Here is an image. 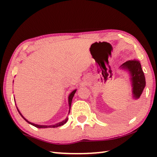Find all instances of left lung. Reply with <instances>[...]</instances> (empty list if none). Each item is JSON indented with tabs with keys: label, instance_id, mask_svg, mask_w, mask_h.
<instances>
[{
	"label": "left lung",
	"instance_id": "8db88e82",
	"mask_svg": "<svg viewBox=\"0 0 157 157\" xmlns=\"http://www.w3.org/2000/svg\"><path fill=\"white\" fill-rule=\"evenodd\" d=\"M121 69L127 71L130 75L132 98L139 99L145 86V78L139 60H129L120 66Z\"/></svg>",
	"mask_w": 157,
	"mask_h": 157
}]
</instances>
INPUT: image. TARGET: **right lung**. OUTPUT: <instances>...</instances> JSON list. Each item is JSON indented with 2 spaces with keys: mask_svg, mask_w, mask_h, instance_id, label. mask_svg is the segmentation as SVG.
<instances>
[{
  "mask_svg": "<svg viewBox=\"0 0 157 157\" xmlns=\"http://www.w3.org/2000/svg\"><path fill=\"white\" fill-rule=\"evenodd\" d=\"M13 82H14V81H13ZM76 91H77V89H75V90H73V91L70 94H69V95H68V106H69V111H68V114H69V113H70V110H71V102H72V100H73V96H74V95H75V92H76ZM17 110H18V113H19V114L21 116V117H22V118L24 119V120L26 121V122H28V123H29V124H32V125H33V126H34V127H37V128H55V127H59V126H62V125H63V124H64L66 122H67V121H68V118H66L65 120H63V121H62V122H59V123H56V124H51V125H42V124H34V123H31V122H30V121H28L27 119H26L25 118H24V116H23V115H22V113H21V112H20V111L18 110V107H17Z\"/></svg>",
  "mask_w": 157,
  "mask_h": 157,
  "instance_id": "add662e5",
  "label": "right lung"
}]
</instances>
